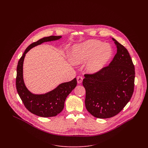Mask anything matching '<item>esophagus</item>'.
Here are the masks:
<instances>
[{
    "label": "esophagus",
    "instance_id": "1",
    "mask_svg": "<svg viewBox=\"0 0 148 148\" xmlns=\"http://www.w3.org/2000/svg\"><path fill=\"white\" fill-rule=\"evenodd\" d=\"M82 79H83V78H82V76H80V75L77 76V82H78V84L81 83L82 81Z\"/></svg>",
    "mask_w": 148,
    "mask_h": 148
}]
</instances>
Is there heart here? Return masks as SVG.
Wrapping results in <instances>:
<instances>
[{
	"mask_svg": "<svg viewBox=\"0 0 148 148\" xmlns=\"http://www.w3.org/2000/svg\"><path fill=\"white\" fill-rule=\"evenodd\" d=\"M112 56V49L109 45L95 40L75 46L70 51L71 61L73 64H79L88 61L87 70L92 73L102 70Z\"/></svg>",
	"mask_w": 148,
	"mask_h": 148,
	"instance_id": "heart-1",
	"label": "heart"
}]
</instances>
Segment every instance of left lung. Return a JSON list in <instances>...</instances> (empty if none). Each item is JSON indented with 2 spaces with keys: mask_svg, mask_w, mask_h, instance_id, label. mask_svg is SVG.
Returning a JSON list of instances; mask_svg holds the SVG:
<instances>
[{
  "mask_svg": "<svg viewBox=\"0 0 148 148\" xmlns=\"http://www.w3.org/2000/svg\"><path fill=\"white\" fill-rule=\"evenodd\" d=\"M117 52L109 66L100 71L86 74L85 104L94 117L109 118L119 114L131 99L134 91L135 67L123 45L112 38Z\"/></svg>",
  "mask_w": 148,
  "mask_h": 148,
  "instance_id": "obj_1",
  "label": "left lung"
}]
</instances>
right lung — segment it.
I'll list each match as a JSON object with an SVG mask.
<instances>
[{
    "mask_svg": "<svg viewBox=\"0 0 148 148\" xmlns=\"http://www.w3.org/2000/svg\"><path fill=\"white\" fill-rule=\"evenodd\" d=\"M61 36H51L43 37L30 45L20 57L17 66L16 86L17 93L25 107L31 113L41 117L54 116L60 113L64 107L67 97L77 86V79L62 83L54 90L42 95L32 94L26 87L23 79V64L26 54L33 47L43 42L56 40Z\"/></svg>",
    "mask_w": 148,
    "mask_h": 148,
    "instance_id": "1",
    "label": "right lung"
}]
</instances>
